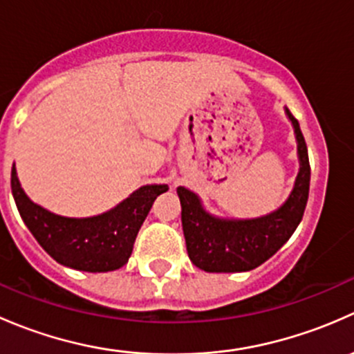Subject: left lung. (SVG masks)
<instances>
[{"instance_id":"left-lung-1","label":"left lung","mask_w":354,"mask_h":354,"mask_svg":"<svg viewBox=\"0 0 354 354\" xmlns=\"http://www.w3.org/2000/svg\"><path fill=\"white\" fill-rule=\"evenodd\" d=\"M298 140L299 173L281 209L259 219H217L207 214L195 194L178 187L187 252L205 272H245L269 260L295 233L305 212L310 188V162L298 120L286 109Z\"/></svg>"}]
</instances>
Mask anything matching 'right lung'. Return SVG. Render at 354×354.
I'll return each mask as SVG.
<instances>
[{"mask_svg":"<svg viewBox=\"0 0 354 354\" xmlns=\"http://www.w3.org/2000/svg\"><path fill=\"white\" fill-rule=\"evenodd\" d=\"M164 192L167 185H147L109 212L71 219L30 202L20 187L15 164L12 167V194L25 226L56 262L85 272H108L128 262L138 230Z\"/></svg>","mask_w":354,"mask_h":354,"instance_id":"right-lung-1","label":"right lung"}]
</instances>
